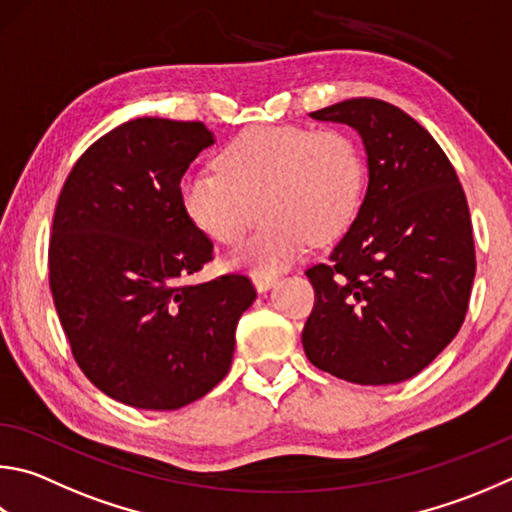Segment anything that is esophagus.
<instances>
[{
    "label": "esophagus",
    "mask_w": 512,
    "mask_h": 512,
    "mask_svg": "<svg viewBox=\"0 0 512 512\" xmlns=\"http://www.w3.org/2000/svg\"><path fill=\"white\" fill-rule=\"evenodd\" d=\"M253 284L259 293L268 291V288H273L277 284V275H268V273H255L253 275Z\"/></svg>",
    "instance_id": "1"
}]
</instances>
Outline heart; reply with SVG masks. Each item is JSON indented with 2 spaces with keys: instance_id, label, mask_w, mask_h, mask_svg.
Listing matches in <instances>:
<instances>
[{
  "instance_id": "obj_1",
  "label": "heart",
  "mask_w": 512,
  "mask_h": 512,
  "mask_svg": "<svg viewBox=\"0 0 512 512\" xmlns=\"http://www.w3.org/2000/svg\"><path fill=\"white\" fill-rule=\"evenodd\" d=\"M217 163L219 170L183 176L181 208L194 228L224 246H237L262 208V228L232 257L255 273L295 262L311 239L327 244L345 235L367 183L358 143L336 127H248Z\"/></svg>"
}]
</instances>
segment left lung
<instances>
[{"instance_id": "8db88e82", "label": "left lung", "mask_w": 512, "mask_h": 512, "mask_svg": "<svg viewBox=\"0 0 512 512\" xmlns=\"http://www.w3.org/2000/svg\"><path fill=\"white\" fill-rule=\"evenodd\" d=\"M311 118L356 129L369 185L329 262L306 271L304 353L349 383H403L466 320L477 271L466 192L430 132L385 100H342Z\"/></svg>"}]
</instances>
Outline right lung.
<instances>
[{"label": "right lung", "mask_w": 512, "mask_h": 512, "mask_svg": "<svg viewBox=\"0 0 512 512\" xmlns=\"http://www.w3.org/2000/svg\"><path fill=\"white\" fill-rule=\"evenodd\" d=\"M215 143L203 123L136 118L80 156L49 241L55 311L78 367L141 410H179L228 374L257 291L241 273L188 284L212 241L181 208V179Z\"/></svg>", "instance_id": "1"}]
</instances>
